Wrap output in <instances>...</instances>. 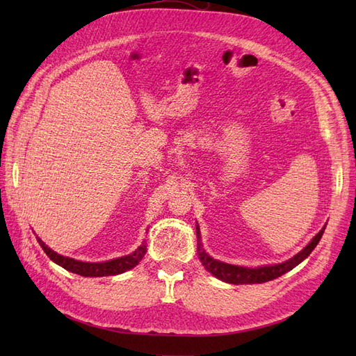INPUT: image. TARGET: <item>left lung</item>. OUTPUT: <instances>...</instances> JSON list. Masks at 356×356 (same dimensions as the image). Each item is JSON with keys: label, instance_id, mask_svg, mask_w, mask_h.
<instances>
[{"label": "left lung", "instance_id": "8db88e82", "mask_svg": "<svg viewBox=\"0 0 356 356\" xmlns=\"http://www.w3.org/2000/svg\"><path fill=\"white\" fill-rule=\"evenodd\" d=\"M325 227L327 225H324V227L321 229V232L303 248V250L297 252L294 257H291L289 260H286L284 263L270 264V266H258V267H245V266H236V264H229V263H224L220 260H215V258H212L207 251H204L199 224L196 222L197 255H199V260L203 264V267L222 282L233 284V285L263 284V282L273 281V279L285 275L289 270H293L296 266H298L301 261L306 260V258L310 255V252L314 251L316 245L319 243L322 234H324V232H325Z\"/></svg>", "mask_w": 356, "mask_h": 356}]
</instances>
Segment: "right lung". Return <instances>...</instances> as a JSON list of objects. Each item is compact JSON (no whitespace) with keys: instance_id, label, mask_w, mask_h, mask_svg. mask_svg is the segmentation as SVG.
Returning a JSON list of instances; mask_svg holds the SVG:
<instances>
[{"instance_id":"1","label":"right lung","mask_w":356,"mask_h":356,"mask_svg":"<svg viewBox=\"0 0 356 356\" xmlns=\"http://www.w3.org/2000/svg\"><path fill=\"white\" fill-rule=\"evenodd\" d=\"M37 241H38L40 246L42 248V251L47 254V257L50 258L53 263H56L58 266L63 267L68 272L77 273V275L86 276V277L115 276V275L124 273L127 270H131V268H134L135 266H138V263L143 260V257L147 252V242L143 241V243L139 245L132 254L118 257V258H113V260H108V261L89 263V261L74 260V258H71V257L60 255V254L53 251L51 248H49L40 238H37Z\"/></svg>"}]
</instances>
